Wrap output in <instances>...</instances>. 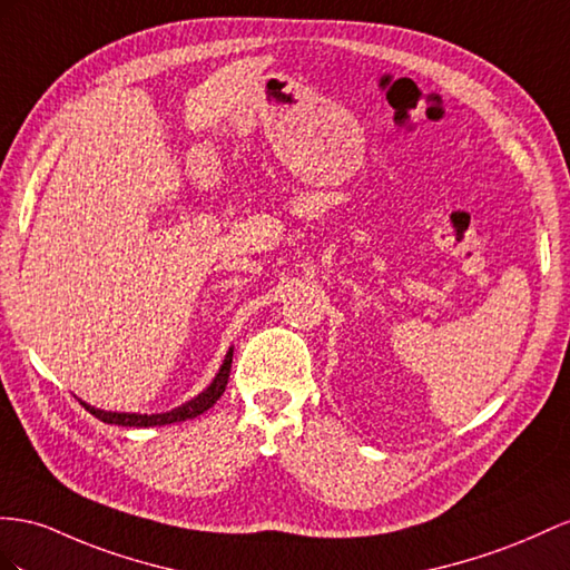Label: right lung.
Here are the masks:
<instances>
[{
    "instance_id": "1",
    "label": "right lung",
    "mask_w": 570,
    "mask_h": 570,
    "mask_svg": "<svg viewBox=\"0 0 570 570\" xmlns=\"http://www.w3.org/2000/svg\"><path fill=\"white\" fill-rule=\"evenodd\" d=\"M230 363H233V346L226 352V358L222 363V368L214 375V381L209 383L207 390H202L197 397L187 400L185 404L175 406L170 412H160V414H139V412H106L98 410V406H91L81 402L86 410H89L96 419L106 421V424H118V426H137V429H149V426H166V424H178V421L195 419L204 414L209 406L216 404V400L224 395V390L228 385V373H230Z\"/></svg>"
}]
</instances>
